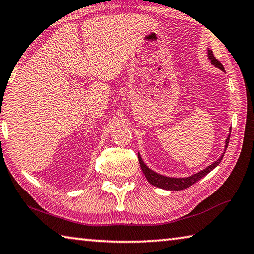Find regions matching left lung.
<instances>
[{
	"instance_id": "8db88e82",
	"label": "left lung",
	"mask_w": 254,
	"mask_h": 254,
	"mask_svg": "<svg viewBox=\"0 0 254 254\" xmlns=\"http://www.w3.org/2000/svg\"><path fill=\"white\" fill-rule=\"evenodd\" d=\"M208 59L211 62V64L214 66V67H217L219 69H221L222 71H224L223 68V65L220 63V62L216 59V57L213 56L212 54V51L208 49ZM230 135H231V128H230V133H229L228 138L226 139V145H224V151L223 154L220 156V158L218 160H216L214 162H212L211 165H209L207 168H204L202 170H200L197 174H193L189 177H184V178H174V177H167L164 175H160L158 174V172L154 171L152 169H150L149 167H148L145 162H143L142 158L140 156V152H138V159H139V164L141 167V170L143 172V175L147 178V180L149 181L151 185H154L158 188H161V189H166V190H175V191H178V190H183L188 188V187L192 186L193 184L197 183L205 175H208L210 171L213 170L216 167L220 164V161L222 160V158L224 156V152H226L228 145H229V140H230Z\"/></svg>"
}]
</instances>
